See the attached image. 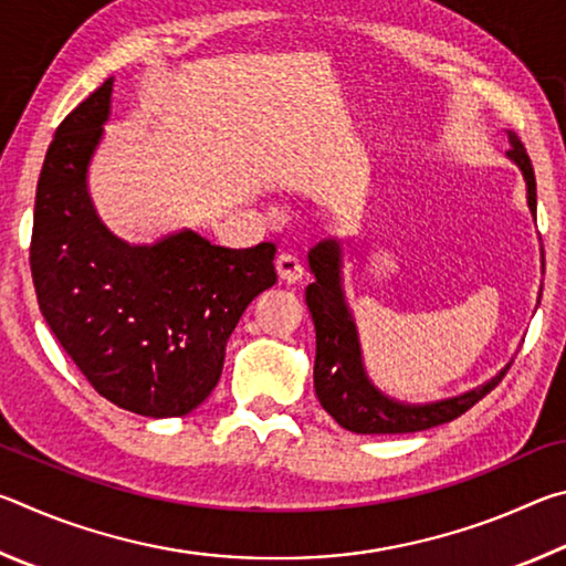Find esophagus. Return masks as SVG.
Listing matches in <instances>:
<instances>
[{
    "mask_svg": "<svg viewBox=\"0 0 566 566\" xmlns=\"http://www.w3.org/2000/svg\"><path fill=\"white\" fill-rule=\"evenodd\" d=\"M274 270H276V274H280V280L286 282V284L300 282L302 274H304V266L300 262V256H296L294 252H280V254H276Z\"/></svg>",
    "mask_w": 566,
    "mask_h": 566,
    "instance_id": "esophagus-1",
    "label": "esophagus"
}]
</instances>
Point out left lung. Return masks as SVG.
Returning <instances> with one entry per match:
<instances>
[{
    "mask_svg": "<svg viewBox=\"0 0 566 566\" xmlns=\"http://www.w3.org/2000/svg\"><path fill=\"white\" fill-rule=\"evenodd\" d=\"M512 149L506 151L522 169L526 185V205L536 219V179L530 155L514 132H506ZM544 264V262H542ZM310 270L314 282L306 286V306H310L314 329H317V359H314V391L319 405L329 411L339 427L357 434H407L432 429L444 421L462 417L479 399L490 395L510 369L496 371L484 385L464 391V395L409 405L387 397L371 385L364 371L357 324L344 296L342 282V242L324 239L310 249Z\"/></svg>",
    "mask_w": 566,
    "mask_h": 566,
    "instance_id": "left-lung-1",
    "label": "left lung"
}]
</instances>
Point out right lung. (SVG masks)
<instances>
[{"label": "right lung", "mask_w": 566, "mask_h": 566, "mask_svg": "<svg viewBox=\"0 0 566 566\" xmlns=\"http://www.w3.org/2000/svg\"><path fill=\"white\" fill-rule=\"evenodd\" d=\"M112 87L114 76L66 114L46 149L30 247L36 302L104 399L142 417H181L212 395L239 317L276 282V247L227 249L191 229L151 244L112 234L87 187Z\"/></svg>", "instance_id": "obj_1"}]
</instances>
